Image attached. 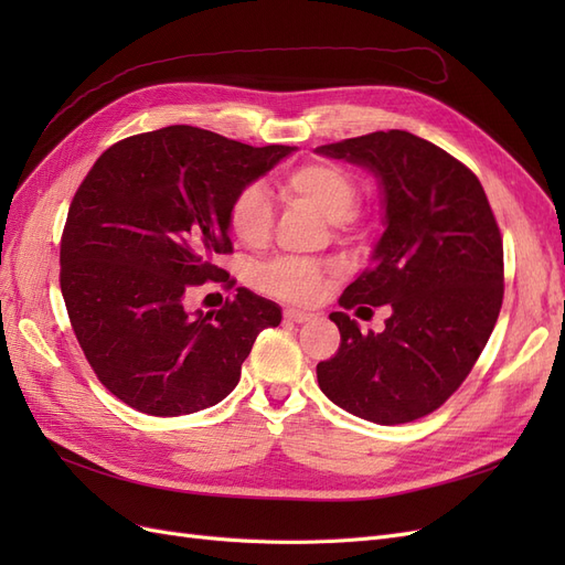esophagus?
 I'll use <instances>...</instances> for the list:
<instances>
[{"label":"esophagus","mask_w":565,"mask_h":565,"mask_svg":"<svg viewBox=\"0 0 565 565\" xmlns=\"http://www.w3.org/2000/svg\"><path fill=\"white\" fill-rule=\"evenodd\" d=\"M311 318H313V313H309V311L285 309V320H287V322H306V320H311Z\"/></svg>","instance_id":"obj_1"}]
</instances>
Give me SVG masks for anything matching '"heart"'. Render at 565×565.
I'll list each match as a JSON object with an SVG mask.
<instances>
[{
	"instance_id": "1",
	"label": "heart",
	"mask_w": 565,
	"mask_h": 565,
	"mask_svg": "<svg viewBox=\"0 0 565 565\" xmlns=\"http://www.w3.org/2000/svg\"><path fill=\"white\" fill-rule=\"evenodd\" d=\"M282 193L311 207L332 224H349L355 207L358 185L353 177L332 162H306L280 181ZM228 224L233 235L247 247H262L273 228V204L262 185H245L231 202ZM328 280V268L309 259H278L268 264L259 282L266 292L289 301H313Z\"/></svg>"
}]
</instances>
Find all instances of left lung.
I'll list each match as a JSON object with an SVG mask.
<instances>
[{
    "label": "left lung",
    "mask_w": 565,
    "mask_h": 565,
    "mask_svg": "<svg viewBox=\"0 0 565 565\" xmlns=\"http://www.w3.org/2000/svg\"><path fill=\"white\" fill-rule=\"evenodd\" d=\"M377 179L384 233L370 268L339 306H392L384 333L363 335L330 313L341 344L318 363L324 396L374 424L434 413L467 380L498 322L504 249L486 191L471 169L419 136L391 129L316 148Z\"/></svg>",
    "instance_id": "obj_1"
}]
</instances>
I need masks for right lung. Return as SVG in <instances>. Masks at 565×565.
<instances>
[{"label": "right lung", "mask_w": 565, "mask_h": 565, "mask_svg": "<svg viewBox=\"0 0 565 565\" xmlns=\"http://www.w3.org/2000/svg\"><path fill=\"white\" fill-rule=\"evenodd\" d=\"M295 150L174 125L129 136L96 160L67 210L61 292L113 396L179 417L241 382L256 334L280 324V306L247 287L218 311L188 313L183 301L210 280L233 285L214 264L233 249L231 202Z\"/></svg>", "instance_id": "obj_1"}]
</instances>
